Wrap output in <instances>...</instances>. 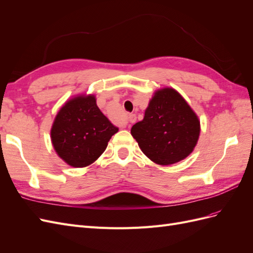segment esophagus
Returning a JSON list of instances; mask_svg holds the SVG:
<instances>
[{
	"label": "esophagus",
	"instance_id": "obj_1",
	"mask_svg": "<svg viewBox=\"0 0 253 253\" xmlns=\"http://www.w3.org/2000/svg\"><path fill=\"white\" fill-rule=\"evenodd\" d=\"M128 121H129V122H135V121H136V116H135V115H129Z\"/></svg>",
	"mask_w": 253,
	"mask_h": 253
}]
</instances>
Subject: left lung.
Returning a JSON list of instances; mask_svg holds the SVG:
<instances>
[{
    "instance_id": "8db88e82",
    "label": "left lung",
    "mask_w": 253,
    "mask_h": 253,
    "mask_svg": "<svg viewBox=\"0 0 253 253\" xmlns=\"http://www.w3.org/2000/svg\"><path fill=\"white\" fill-rule=\"evenodd\" d=\"M200 133L197 115L172 87L155 91L143 119L131 129L143 154L160 166H170L188 157Z\"/></svg>"
}]
</instances>
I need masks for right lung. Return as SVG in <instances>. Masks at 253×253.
I'll return each mask as SVG.
<instances>
[{
	"mask_svg": "<svg viewBox=\"0 0 253 253\" xmlns=\"http://www.w3.org/2000/svg\"><path fill=\"white\" fill-rule=\"evenodd\" d=\"M118 132L96 103L95 95L82 94L67 100L52 122L50 139L58 156L74 168L93 164Z\"/></svg>",
	"mask_w": 253,
	"mask_h": 253,
	"instance_id": "add662e5",
	"label": "right lung"
}]
</instances>
